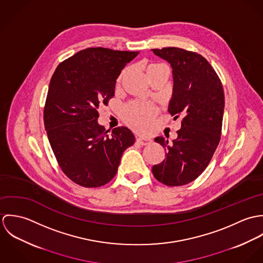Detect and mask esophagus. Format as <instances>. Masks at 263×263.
<instances>
[{"mask_svg": "<svg viewBox=\"0 0 263 263\" xmlns=\"http://www.w3.org/2000/svg\"><path fill=\"white\" fill-rule=\"evenodd\" d=\"M137 142H138L140 145H142V146H146V145L150 144L151 142H152V140L148 139V138L138 137V138H137Z\"/></svg>", "mask_w": 263, "mask_h": 263, "instance_id": "esophagus-1", "label": "esophagus"}]
</instances>
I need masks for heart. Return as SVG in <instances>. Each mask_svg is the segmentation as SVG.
I'll return each mask as SVG.
<instances>
[{
    "instance_id": "obj_1",
    "label": "heart",
    "mask_w": 263,
    "mask_h": 263,
    "mask_svg": "<svg viewBox=\"0 0 263 263\" xmlns=\"http://www.w3.org/2000/svg\"><path fill=\"white\" fill-rule=\"evenodd\" d=\"M163 64H150L148 65L146 71L148 77L156 70H159L161 68H164ZM127 70L122 71V73L118 78V82H120L124 76L126 75ZM124 118L125 120L136 129L146 132L148 130L152 125L153 119L156 115V109L151 104H144V103H133L128 105L124 109Z\"/></svg>"
}]
</instances>
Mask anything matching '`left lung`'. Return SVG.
<instances>
[{
	"instance_id": "8db88e82",
	"label": "left lung",
	"mask_w": 263,
	"mask_h": 263,
	"mask_svg": "<svg viewBox=\"0 0 263 263\" xmlns=\"http://www.w3.org/2000/svg\"><path fill=\"white\" fill-rule=\"evenodd\" d=\"M152 51L172 68L168 111L174 118L183 116L175 140L155 139L166 151V157L153 166L152 172L163 184L180 186L204 171L219 145L225 108L223 85L210 63L196 52L178 47Z\"/></svg>"
}]
</instances>
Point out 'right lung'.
Here are the masks:
<instances>
[{
  "label": "right lung",
  "mask_w": 263,
  "mask_h": 263,
  "mask_svg": "<svg viewBox=\"0 0 263 263\" xmlns=\"http://www.w3.org/2000/svg\"><path fill=\"white\" fill-rule=\"evenodd\" d=\"M139 51L90 47L61 63L49 82L43 119L63 172L84 187L108 183L136 138L125 126L109 134L98 123L101 105L114 96L116 79Z\"/></svg>",
  "instance_id": "1"
}]
</instances>
